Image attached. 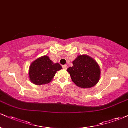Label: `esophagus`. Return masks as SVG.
Segmentation results:
<instances>
[{
  "instance_id": "1",
  "label": "esophagus",
  "mask_w": 128,
  "mask_h": 128,
  "mask_svg": "<svg viewBox=\"0 0 128 128\" xmlns=\"http://www.w3.org/2000/svg\"><path fill=\"white\" fill-rule=\"evenodd\" d=\"M62 68L64 69H65V70H66V69L67 68V65H64L62 66Z\"/></svg>"
}]
</instances>
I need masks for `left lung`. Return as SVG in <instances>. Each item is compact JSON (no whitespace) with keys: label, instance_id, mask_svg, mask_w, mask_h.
Instances as JSON below:
<instances>
[{"label":"left lung","instance_id":"left-lung-1","mask_svg":"<svg viewBox=\"0 0 128 128\" xmlns=\"http://www.w3.org/2000/svg\"><path fill=\"white\" fill-rule=\"evenodd\" d=\"M73 66L67 69L71 79L82 88H90L98 82L100 68L97 62L88 55H80L73 62Z\"/></svg>","mask_w":128,"mask_h":128}]
</instances>
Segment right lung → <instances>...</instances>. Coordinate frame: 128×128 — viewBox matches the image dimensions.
Listing matches in <instances>:
<instances>
[{"instance_id": "right-lung-1", "label": "right lung", "mask_w": 128, "mask_h": 128, "mask_svg": "<svg viewBox=\"0 0 128 128\" xmlns=\"http://www.w3.org/2000/svg\"><path fill=\"white\" fill-rule=\"evenodd\" d=\"M58 63L54 64L48 56L38 58L31 64L29 78L34 84L41 85L49 84L57 71L62 69Z\"/></svg>"}]
</instances>
